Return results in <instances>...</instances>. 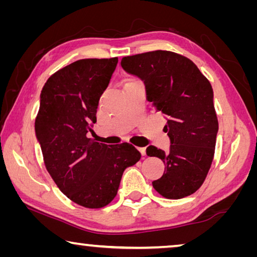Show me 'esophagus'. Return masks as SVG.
Here are the masks:
<instances>
[{
    "mask_svg": "<svg viewBox=\"0 0 257 257\" xmlns=\"http://www.w3.org/2000/svg\"><path fill=\"white\" fill-rule=\"evenodd\" d=\"M139 152H141V153H142V155H145L146 154V149H145V147H139Z\"/></svg>",
    "mask_w": 257,
    "mask_h": 257,
    "instance_id": "esophagus-1",
    "label": "esophagus"
}]
</instances>
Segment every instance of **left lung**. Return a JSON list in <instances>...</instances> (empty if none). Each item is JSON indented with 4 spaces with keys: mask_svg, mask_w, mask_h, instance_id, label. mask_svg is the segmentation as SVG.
Listing matches in <instances>:
<instances>
[{
    "mask_svg": "<svg viewBox=\"0 0 257 257\" xmlns=\"http://www.w3.org/2000/svg\"><path fill=\"white\" fill-rule=\"evenodd\" d=\"M121 67L144 81L147 101L167 116L170 151L146 149L165 164L152 185L165 198L189 196L203 185L215 151L219 123L210 81L193 61L170 51L124 56Z\"/></svg>",
    "mask_w": 257,
    "mask_h": 257,
    "instance_id": "obj_1",
    "label": "left lung"
}]
</instances>
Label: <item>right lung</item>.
<instances>
[{
    "mask_svg": "<svg viewBox=\"0 0 257 257\" xmlns=\"http://www.w3.org/2000/svg\"><path fill=\"white\" fill-rule=\"evenodd\" d=\"M116 64L118 58L82 59L60 69L43 87L35 120L46 170L68 198L87 208L110 204L123 171L142 156L129 143L108 146L87 136Z\"/></svg>",
    "mask_w": 257,
    "mask_h": 257,
    "instance_id": "1",
    "label": "right lung"
}]
</instances>
